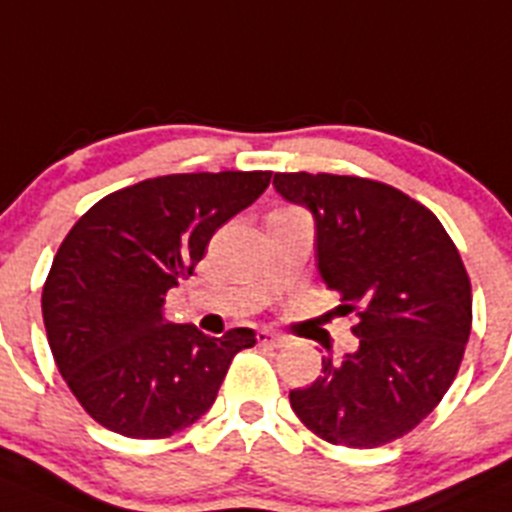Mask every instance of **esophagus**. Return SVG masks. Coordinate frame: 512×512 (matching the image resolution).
Listing matches in <instances>:
<instances>
[{"mask_svg":"<svg viewBox=\"0 0 512 512\" xmlns=\"http://www.w3.org/2000/svg\"><path fill=\"white\" fill-rule=\"evenodd\" d=\"M259 344H261V347L281 349L286 344V337H281V334L271 332V329H261V332H259Z\"/></svg>","mask_w":512,"mask_h":512,"instance_id":"obj_1","label":"esophagus"}]
</instances>
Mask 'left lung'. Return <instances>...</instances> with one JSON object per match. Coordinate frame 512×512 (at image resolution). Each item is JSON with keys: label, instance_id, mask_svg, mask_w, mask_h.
Here are the masks:
<instances>
[{"label": "left lung", "instance_id": "1", "mask_svg": "<svg viewBox=\"0 0 512 512\" xmlns=\"http://www.w3.org/2000/svg\"><path fill=\"white\" fill-rule=\"evenodd\" d=\"M286 201L316 223V264L359 349L321 357V377L289 402L321 440L379 447L415 430L445 397L472 326L470 276L435 213L379 180L276 173Z\"/></svg>", "mask_w": 512, "mask_h": 512}]
</instances>
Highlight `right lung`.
I'll return each instance as SVG.
<instances>
[{"label": "right lung", "instance_id": "1", "mask_svg": "<svg viewBox=\"0 0 512 512\" xmlns=\"http://www.w3.org/2000/svg\"><path fill=\"white\" fill-rule=\"evenodd\" d=\"M269 183V170L160 175L110 193L70 228L42 289V319L57 369L92 420L160 440L211 410L256 332L216 339L173 324L165 296Z\"/></svg>", "mask_w": 512, "mask_h": 512}]
</instances>
